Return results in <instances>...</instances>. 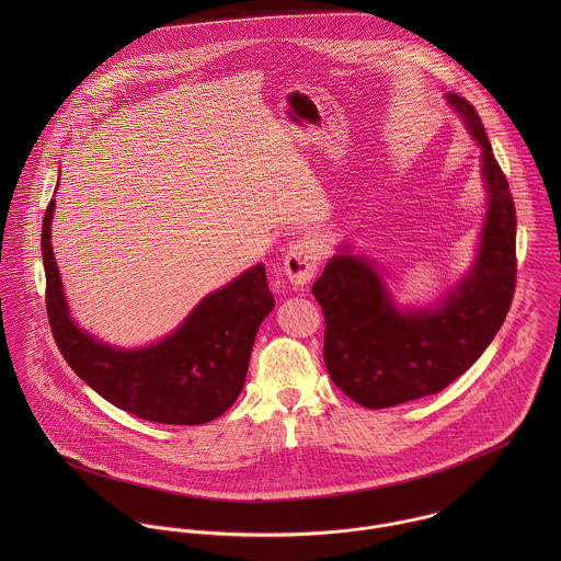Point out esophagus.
<instances>
[{"label":"esophagus","mask_w":561,"mask_h":561,"mask_svg":"<svg viewBox=\"0 0 561 561\" xmlns=\"http://www.w3.org/2000/svg\"><path fill=\"white\" fill-rule=\"evenodd\" d=\"M321 261V248L318 241L309 236L300 238V240L294 241L287 250V256H285V263H283V270L287 274V278L302 287L307 283L313 280V276L318 274V267H320Z\"/></svg>","instance_id":"34e87169"}]
</instances>
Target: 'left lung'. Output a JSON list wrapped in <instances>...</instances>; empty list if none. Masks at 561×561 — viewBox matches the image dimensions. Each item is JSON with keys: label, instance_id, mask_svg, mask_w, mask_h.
Wrapping results in <instances>:
<instances>
[{"label": "left lung", "instance_id": "left-lung-1", "mask_svg": "<svg viewBox=\"0 0 561 561\" xmlns=\"http://www.w3.org/2000/svg\"><path fill=\"white\" fill-rule=\"evenodd\" d=\"M480 142L488 216L471 274L438 309L400 313L378 272L352 254L328 261L313 285L323 311V363L332 382L365 408L434 396L490 345L516 289V209L478 110L447 94Z\"/></svg>", "mask_w": 561, "mask_h": 561}]
</instances>
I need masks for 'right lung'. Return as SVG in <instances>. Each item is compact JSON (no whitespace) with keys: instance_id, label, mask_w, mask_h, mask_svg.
Wrapping results in <instances>:
<instances>
[{"instance_id":"add662e5","label":"right lung","mask_w":561,"mask_h":561,"mask_svg":"<svg viewBox=\"0 0 561 561\" xmlns=\"http://www.w3.org/2000/svg\"><path fill=\"white\" fill-rule=\"evenodd\" d=\"M54 205L49 201L41 233L45 307L69 367L103 400L153 423L201 425L225 414L240 398L256 330L274 309L265 265L207 296L160 343L116 350L88 336L69 318L49 240Z\"/></svg>"}]
</instances>
